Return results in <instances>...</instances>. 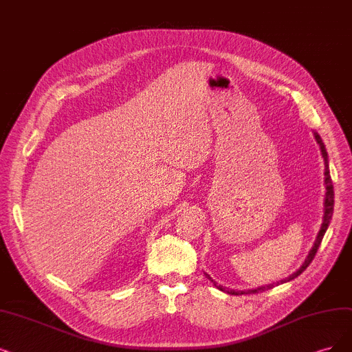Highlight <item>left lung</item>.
<instances>
[{"instance_id":"obj_1","label":"left lung","mask_w":352,"mask_h":352,"mask_svg":"<svg viewBox=\"0 0 352 352\" xmlns=\"http://www.w3.org/2000/svg\"><path fill=\"white\" fill-rule=\"evenodd\" d=\"M314 135H315L316 142L319 143V148H320V152H322V156H323V161H324V188H327V192H324V203H323V206H324V209H323V222H322L320 230H319L318 236H316V241H315L314 246H311V250H310L309 255L306 256V259H305V263L302 264V267L298 268L296 272H293V274H292L290 277L281 280L280 283H285V281L294 280L296 277H298V276L302 274V272L310 265L311 261H314V258H315V255H316V252H318V250H319V246H320V242H322V239H323L324 232H327V229H328V226H329V223H331L332 213H333V186H332V178H331V174H329L328 152H327V148H324V145H323L322 138L318 135V132H314ZM206 277L209 278L210 281H213L209 274H206ZM213 284L216 285V287H217L219 290L226 292V293H229V294H235V296L245 294V293H259V292H265V290L271 289L272 285H274V284H268V285H261V287L254 289V290H248V292H235V290H225V287H222V285H217L214 281H213Z\"/></svg>"}]
</instances>
